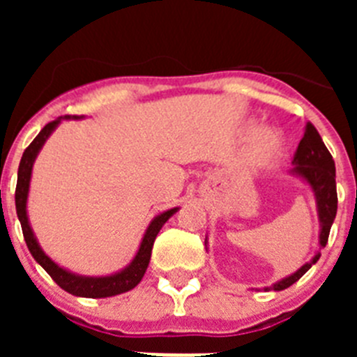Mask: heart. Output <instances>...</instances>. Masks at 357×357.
<instances>
[{
	"label": "heart",
	"instance_id": "1",
	"mask_svg": "<svg viewBox=\"0 0 357 357\" xmlns=\"http://www.w3.org/2000/svg\"><path fill=\"white\" fill-rule=\"evenodd\" d=\"M280 146H282V143H280L277 132L261 130L252 141V155L259 162H266V160H272L273 157L279 155Z\"/></svg>",
	"mask_w": 357,
	"mask_h": 357
}]
</instances>
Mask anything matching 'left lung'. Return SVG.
Masks as SVG:
<instances>
[{"label":"left lung","instance_id":"obj_1","mask_svg":"<svg viewBox=\"0 0 357 357\" xmlns=\"http://www.w3.org/2000/svg\"><path fill=\"white\" fill-rule=\"evenodd\" d=\"M293 173L301 175L305 182H307L314 191L318 204V216H320L321 230H320V247H326L327 239H329L331 225H333L334 218H336V211H338V193H336V166H334L333 155L329 153L327 146L321 141L320 134L314 128L313 123L305 125L304 137L298 143V148L293 157ZM320 259V254H317L313 259L305 263L304 266L295 272L293 275L286 277L280 282L273 284L272 288L264 289H280L289 288L295 284L296 280L301 279L309 268L313 266L317 261Z\"/></svg>","mask_w":357,"mask_h":357}]
</instances>
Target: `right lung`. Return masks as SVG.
Returning <instances> with one entry per match:
<instances>
[{"label": "right lung", "instance_id": "right-lung-1", "mask_svg": "<svg viewBox=\"0 0 357 357\" xmlns=\"http://www.w3.org/2000/svg\"><path fill=\"white\" fill-rule=\"evenodd\" d=\"M68 118V116H66ZM61 119L56 118L55 121H50L43 130L39 132L36 139L31 141L30 146L24 150L23 157H21V162H19V172H17V185H15V211H17V218L21 222V229H23L24 241H26V247L30 250V254L33 255V259L40 264V266L50 273L56 284L61 286L62 289H66L71 295L77 296H87V298H105V296H114L119 293H125L128 289L135 288L139 284L141 279H143L144 272H146L148 263H150L151 257V248H153V241H155L159 230L162 229V225L169 220L173 213H176V209H169L166 213L159 214L157 218H153V222L150 223V227L146 229V234H144L143 241H141V247L137 255L134 257L130 264H128L125 270H121L119 273L109 277H80L75 275V273L66 272L64 268H61L59 264L53 263L48 255L40 250L39 243H37L36 236L31 232L30 223H28L26 216V198H28V188H30V176H31V166H33V160H36L37 153L43 148L44 141L48 139L50 134L55 130V127L61 123Z\"/></svg>", "mask_w": 357, "mask_h": 357}]
</instances>
